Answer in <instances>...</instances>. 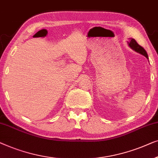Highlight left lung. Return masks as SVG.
<instances>
[{
	"mask_svg": "<svg viewBox=\"0 0 158 158\" xmlns=\"http://www.w3.org/2000/svg\"><path fill=\"white\" fill-rule=\"evenodd\" d=\"M127 44H128V46H130L132 50H134L135 52L139 53V54L143 55V56H145L147 59H148V55L147 54L146 51L141 46H139L134 39H130L129 41H127Z\"/></svg>",
	"mask_w": 158,
	"mask_h": 158,
	"instance_id": "left-lung-1",
	"label": "left lung"
}]
</instances>
